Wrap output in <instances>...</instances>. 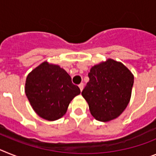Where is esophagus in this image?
Segmentation results:
<instances>
[{
	"mask_svg": "<svg viewBox=\"0 0 156 156\" xmlns=\"http://www.w3.org/2000/svg\"><path fill=\"white\" fill-rule=\"evenodd\" d=\"M78 87L80 88V90H81V91H82V89H83V88H84V84L83 83L79 84V85H78Z\"/></svg>",
	"mask_w": 156,
	"mask_h": 156,
	"instance_id": "34e87169",
	"label": "esophagus"
}]
</instances>
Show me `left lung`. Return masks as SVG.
Wrapping results in <instances>:
<instances>
[{"mask_svg": "<svg viewBox=\"0 0 156 156\" xmlns=\"http://www.w3.org/2000/svg\"><path fill=\"white\" fill-rule=\"evenodd\" d=\"M89 78L82 92L95 119L108 122L125 110L130 100L133 75L122 63L108 59L95 65L88 74Z\"/></svg>", "mask_w": 156, "mask_h": 156, "instance_id": "left-lung-1", "label": "left lung"}]
</instances>
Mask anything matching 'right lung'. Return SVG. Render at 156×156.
Wrapping results in <instances>:
<instances>
[{"label": "right lung", "instance_id": "1", "mask_svg": "<svg viewBox=\"0 0 156 156\" xmlns=\"http://www.w3.org/2000/svg\"><path fill=\"white\" fill-rule=\"evenodd\" d=\"M25 93L40 117L54 121L64 115L70 101L81 91L66 70L44 62L28 74Z\"/></svg>", "mask_w": 156, "mask_h": 156}]
</instances>
